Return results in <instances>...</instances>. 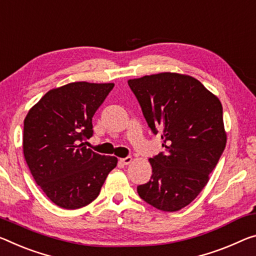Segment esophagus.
I'll return each mask as SVG.
<instances>
[{"instance_id":"esophagus-1","label":"esophagus","mask_w":256,"mask_h":256,"mask_svg":"<svg viewBox=\"0 0 256 256\" xmlns=\"http://www.w3.org/2000/svg\"><path fill=\"white\" fill-rule=\"evenodd\" d=\"M132 160H133V158L131 156H128V157H125V158H120V162L123 165H128L130 163H132Z\"/></svg>"}]
</instances>
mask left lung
Masks as SVG:
<instances>
[{
  "instance_id": "1",
  "label": "left lung",
  "mask_w": 256,
  "mask_h": 256,
  "mask_svg": "<svg viewBox=\"0 0 256 256\" xmlns=\"http://www.w3.org/2000/svg\"><path fill=\"white\" fill-rule=\"evenodd\" d=\"M128 83L165 148L149 158L152 176L138 194L157 210L176 212L200 194L226 148L222 104L188 75L160 72Z\"/></svg>"
}]
</instances>
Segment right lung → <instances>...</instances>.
Here are the masks:
<instances>
[{"label":"right lung","instance_id":"1","mask_svg":"<svg viewBox=\"0 0 256 256\" xmlns=\"http://www.w3.org/2000/svg\"><path fill=\"white\" fill-rule=\"evenodd\" d=\"M114 83L75 82L54 88L28 112L22 149L32 176L59 208L76 210L98 197L117 158L84 146L93 134L92 117Z\"/></svg>","mask_w":256,"mask_h":256}]
</instances>
